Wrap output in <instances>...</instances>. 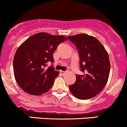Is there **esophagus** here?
Here are the masks:
<instances>
[{"instance_id":"34e87169","label":"esophagus","mask_w":127,"mask_h":127,"mask_svg":"<svg viewBox=\"0 0 127 127\" xmlns=\"http://www.w3.org/2000/svg\"><path fill=\"white\" fill-rule=\"evenodd\" d=\"M60 72H61V75H64L65 73H66V71H62V70H61V71H60Z\"/></svg>"}]
</instances>
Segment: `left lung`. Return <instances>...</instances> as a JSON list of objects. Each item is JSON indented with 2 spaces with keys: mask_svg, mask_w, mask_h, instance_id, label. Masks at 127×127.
<instances>
[{
  "mask_svg": "<svg viewBox=\"0 0 127 127\" xmlns=\"http://www.w3.org/2000/svg\"><path fill=\"white\" fill-rule=\"evenodd\" d=\"M78 50L80 68L84 75H76V81L69 86L73 95L79 99H89L102 91L110 73L109 55L96 37L87 34L68 36Z\"/></svg>",
  "mask_w": 127,
  "mask_h": 127,
  "instance_id": "left-lung-1",
  "label": "left lung"
}]
</instances>
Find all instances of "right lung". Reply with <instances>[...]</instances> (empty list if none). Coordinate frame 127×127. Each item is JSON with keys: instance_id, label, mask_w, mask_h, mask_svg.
<instances>
[{"instance_id": "right-lung-1", "label": "right lung", "mask_w": 127, "mask_h": 127, "mask_svg": "<svg viewBox=\"0 0 127 127\" xmlns=\"http://www.w3.org/2000/svg\"><path fill=\"white\" fill-rule=\"evenodd\" d=\"M67 40L62 35L38 32L30 36L17 49L13 59V73L18 86L28 94L41 96L53 86L59 72L52 66L53 54L61 42Z\"/></svg>"}]
</instances>
